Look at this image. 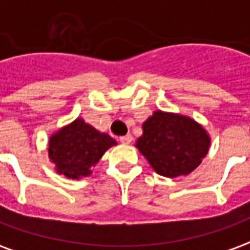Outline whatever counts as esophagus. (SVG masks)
<instances>
[{
  "label": "esophagus",
  "mask_w": 250,
  "mask_h": 250,
  "mask_svg": "<svg viewBox=\"0 0 250 250\" xmlns=\"http://www.w3.org/2000/svg\"><path fill=\"white\" fill-rule=\"evenodd\" d=\"M131 142H132V136L130 134H127L125 136H120V143H123V145H130Z\"/></svg>",
  "instance_id": "esophagus-1"
}]
</instances>
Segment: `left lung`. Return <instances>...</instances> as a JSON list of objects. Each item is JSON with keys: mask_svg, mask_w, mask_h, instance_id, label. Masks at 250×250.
I'll return each mask as SVG.
<instances>
[{"mask_svg": "<svg viewBox=\"0 0 250 250\" xmlns=\"http://www.w3.org/2000/svg\"><path fill=\"white\" fill-rule=\"evenodd\" d=\"M142 130L135 147L162 177L188 175L209 151L211 139L208 131L186 115L158 109L143 122Z\"/></svg>", "mask_w": 250, "mask_h": 250, "instance_id": "obj_1", "label": "left lung"}]
</instances>
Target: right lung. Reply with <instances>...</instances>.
Here are the masks:
<instances>
[{
    "label": "right lung",
    "instance_id": "1",
    "mask_svg": "<svg viewBox=\"0 0 250 250\" xmlns=\"http://www.w3.org/2000/svg\"><path fill=\"white\" fill-rule=\"evenodd\" d=\"M116 145L108 134L77 118L49 136L48 158L55 165L57 174L82 179L91 175L104 152Z\"/></svg>",
    "mask_w": 250,
    "mask_h": 250
}]
</instances>
